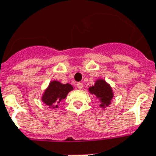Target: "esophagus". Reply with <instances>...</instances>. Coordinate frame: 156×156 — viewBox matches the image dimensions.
<instances>
[{"label": "esophagus", "mask_w": 156, "mask_h": 156, "mask_svg": "<svg viewBox=\"0 0 156 156\" xmlns=\"http://www.w3.org/2000/svg\"><path fill=\"white\" fill-rule=\"evenodd\" d=\"M76 86H77V87H78V89H79V90H81L83 88V84H82V82H78Z\"/></svg>", "instance_id": "esophagus-1"}]
</instances>
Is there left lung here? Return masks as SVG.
<instances>
[{"label": "left lung", "instance_id": "8db88e82", "mask_svg": "<svg viewBox=\"0 0 156 156\" xmlns=\"http://www.w3.org/2000/svg\"><path fill=\"white\" fill-rule=\"evenodd\" d=\"M90 93L97 97L99 99L101 104L100 107L105 108L111 104V101L114 96L113 91L111 86L103 79H98L94 85L89 88Z\"/></svg>", "mask_w": 156, "mask_h": 156}]
</instances>
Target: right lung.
Returning a JSON list of instances; mask_svg holds the SVG:
<instances>
[{"label": "right lung", "mask_w": 156, "mask_h": 156, "mask_svg": "<svg viewBox=\"0 0 156 156\" xmlns=\"http://www.w3.org/2000/svg\"><path fill=\"white\" fill-rule=\"evenodd\" d=\"M73 89V87L69 83L62 84L58 81H53L43 94L41 100L49 108H58V104Z\"/></svg>", "instance_id": "right-lung-1"}]
</instances>
